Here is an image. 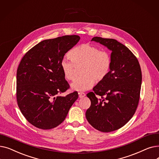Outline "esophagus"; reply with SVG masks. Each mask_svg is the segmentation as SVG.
Segmentation results:
<instances>
[{"label": "esophagus", "mask_w": 159, "mask_h": 159, "mask_svg": "<svg viewBox=\"0 0 159 159\" xmlns=\"http://www.w3.org/2000/svg\"><path fill=\"white\" fill-rule=\"evenodd\" d=\"M79 96L80 98H83V97H84L86 96V94L84 93H83V92H80L79 93Z\"/></svg>", "instance_id": "1"}]
</instances>
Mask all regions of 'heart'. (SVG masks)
Wrapping results in <instances>:
<instances>
[{
	"mask_svg": "<svg viewBox=\"0 0 159 159\" xmlns=\"http://www.w3.org/2000/svg\"><path fill=\"white\" fill-rule=\"evenodd\" d=\"M68 58H64L60 62V68L64 77L72 80L75 69L79 67L82 76L75 79L71 84L74 90L84 91L92 88L95 81L101 82L109 75L112 59L111 54L106 50L89 43L80 44L73 48L69 53Z\"/></svg>",
	"mask_w": 159,
	"mask_h": 159,
	"instance_id": "b5f03b06",
	"label": "heart"
}]
</instances>
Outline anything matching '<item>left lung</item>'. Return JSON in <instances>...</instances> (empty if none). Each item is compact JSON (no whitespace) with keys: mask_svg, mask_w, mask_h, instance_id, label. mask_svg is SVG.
Returning <instances> with one entry per match:
<instances>
[{"mask_svg":"<svg viewBox=\"0 0 159 159\" xmlns=\"http://www.w3.org/2000/svg\"><path fill=\"white\" fill-rule=\"evenodd\" d=\"M91 40L111 50L112 64L107 77L87 94L91 106L86 116L96 129L111 132L124 126L135 113L140 98L141 69L134 54L117 40L98 37Z\"/></svg>","mask_w":159,"mask_h":159,"instance_id":"1","label":"left lung"}]
</instances>
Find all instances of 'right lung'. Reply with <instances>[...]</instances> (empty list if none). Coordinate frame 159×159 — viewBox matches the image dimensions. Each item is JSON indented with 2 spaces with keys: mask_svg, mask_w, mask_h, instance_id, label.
<instances>
[{
  "mask_svg": "<svg viewBox=\"0 0 159 159\" xmlns=\"http://www.w3.org/2000/svg\"><path fill=\"white\" fill-rule=\"evenodd\" d=\"M79 40L75 35L44 40L22 57L16 71V101L33 126L42 129L58 126L78 98L77 91L66 97L57 95L70 88L60 62Z\"/></svg>",
  "mask_w": 159,
  "mask_h": 159,
  "instance_id": "add662e5",
  "label": "right lung"
}]
</instances>
